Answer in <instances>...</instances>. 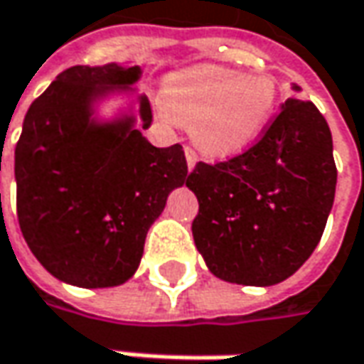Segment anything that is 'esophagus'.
Instances as JSON below:
<instances>
[{
	"mask_svg": "<svg viewBox=\"0 0 364 364\" xmlns=\"http://www.w3.org/2000/svg\"><path fill=\"white\" fill-rule=\"evenodd\" d=\"M185 159H187V169L191 171L195 167V163H197V155H195L191 146H185Z\"/></svg>",
	"mask_w": 364,
	"mask_h": 364,
	"instance_id": "1",
	"label": "esophagus"
}]
</instances>
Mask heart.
<instances>
[{
	"mask_svg": "<svg viewBox=\"0 0 364 364\" xmlns=\"http://www.w3.org/2000/svg\"><path fill=\"white\" fill-rule=\"evenodd\" d=\"M169 114L189 124L193 143L213 157H232L256 143L278 107L269 74L203 66L171 78L165 88Z\"/></svg>",
	"mask_w": 364,
	"mask_h": 364,
	"instance_id": "b5f03b06",
	"label": "heart"
}]
</instances>
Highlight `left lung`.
I'll return each instance as SVG.
<instances>
[{"label": "left lung", "instance_id": "left-lung-1", "mask_svg": "<svg viewBox=\"0 0 364 364\" xmlns=\"http://www.w3.org/2000/svg\"><path fill=\"white\" fill-rule=\"evenodd\" d=\"M259 141L237 157L197 163L187 187L199 201L191 232L220 280L274 286L318 245L336 189L332 134L300 86Z\"/></svg>", "mask_w": 364, "mask_h": 364}]
</instances>
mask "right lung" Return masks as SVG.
<instances>
[{"mask_svg": "<svg viewBox=\"0 0 364 364\" xmlns=\"http://www.w3.org/2000/svg\"><path fill=\"white\" fill-rule=\"evenodd\" d=\"M141 66H72L58 74L23 119L16 144L18 221L54 278L78 288L120 286L136 272L149 228L187 181L181 144L157 149L122 112L96 119L112 95H136ZM143 129L149 98L136 95Z\"/></svg>", "mask_w": 364, "mask_h": 364, "instance_id": "right-lung-1", "label": "right lung"}]
</instances>
